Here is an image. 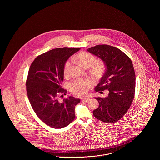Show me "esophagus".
Wrapping results in <instances>:
<instances>
[{
	"label": "esophagus",
	"mask_w": 160,
	"mask_h": 160,
	"mask_svg": "<svg viewBox=\"0 0 160 160\" xmlns=\"http://www.w3.org/2000/svg\"><path fill=\"white\" fill-rule=\"evenodd\" d=\"M89 99H90L89 98H83L82 100L83 101H88Z\"/></svg>",
	"instance_id": "34e87169"
}]
</instances>
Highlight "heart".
<instances>
[{"label": "heart", "mask_w": 160, "mask_h": 160, "mask_svg": "<svg viewBox=\"0 0 160 160\" xmlns=\"http://www.w3.org/2000/svg\"><path fill=\"white\" fill-rule=\"evenodd\" d=\"M74 60L82 64L84 68H89L93 76H101L105 70V66L102 62L96 61V57L88 52H81L77 54ZM72 67V62L69 59L67 61L63 67L64 76H68ZM93 86V82L89 79H77L69 84L71 91L78 96L86 95L89 89Z\"/></svg>", "instance_id": "heart-1"}]
</instances>
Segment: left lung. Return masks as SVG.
I'll return each instance as SVG.
<instances>
[{"label": "left lung", "instance_id": "1", "mask_svg": "<svg viewBox=\"0 0 160 160\" xmlns=\"http://www.w3.org/2000/svg\"><path fill=\"white\" fill-rule=\"evenodd\" d=\"M87 50L101 59L106 67L95 91H109L104 98H94L99 107L93 114L102 122L114 123L127 112L134 99L136 75L132 63L126 54L113 46L97 45Z\"/></svg>", "mask_w": 160, "mask_h": 160}]
</instances>
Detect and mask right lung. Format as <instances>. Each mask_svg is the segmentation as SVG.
Returning a JSON list of instances; mask_svg holds the SVG:
<instances>
[{
    "instance_id": "1",
    "label": "right lung",
    "mask_w": 160,
    "mask_h": 160,
    "mask_svg": "<svg viewBox=\"0 0 160 160\" xmlns=\"http://www.w3.org/2000/svg\"><path fill=\"white\" fill-rule=\"evenodd\" d=\"M80 48H58L37 56L31 64L26 91L31 106L38 118L54 128L68 125L76 118L75 106L80 99L72 96L59 101L67 91L62 88L63 67Z\"/></svg>"
}]
</instances>
